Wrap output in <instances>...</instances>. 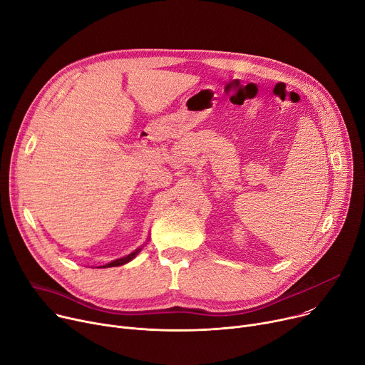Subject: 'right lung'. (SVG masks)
Wrapping results in <instances>:
<instances>
[{
    "label": "right lung",
    "mask_w": 365,
    "mask_h": 365,
    "mask_svg": "<svg viewBox=\"0 0 365 365\" xmlns=\"http://www.w3.org/2000/svg\"><path fill=\"white\" fill-rule=\"evenodd\" d=\"M139 251H140V248H139V250H136L135 252H132V254H129V255L123 257V258H120V259H115V261H113V262H110V264H106V265H103V267H117V265H123V264L129 262L130 259H133V258L136 257V254H138Z\"/></svg>",
    "instance_id": "right-lung-1"
}]
</instances>
